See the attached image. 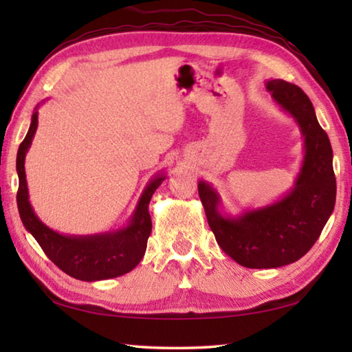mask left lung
Here are the masks:
<instances>
[{
  "mask_svg": "<svg viewBox=\"0 0 352 352\" xmlns=\"http://www.w3.org/2000/svg\"><path fill=\"white\" fill-rule=\"evenodd\" d=\"M279 109L300 127L302 157L294 188L272 204L226 212L217 189L199 180V195L220 248L247 269H278L302 258L323 231L336 206L337 184L329 138L300 87L281 79L265 82Z\"/></svg>",
  "mask_w": 352,
  "mask_h": 352,
  "instance_id": "obj_1",
  "label": "left lung"
}]
</instances>
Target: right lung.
<instances>
[{
  "instance_id": "obj_1",
  "label": "right lung",
  "mask_w": 352,
  "mask_h": 352,
  "mask_svg": "<svg viewBox=\"0 0 352 352\" xmlns=\"http://www.w3.org/2000/svg\"><path fill=\"white\" fill-rule=\"evenodd\" d=\"M38 107H35L26 138L16 153L19 194L16 205L25 228L34 236L45 254L67 275L80 281H102L132 272L146 253L152 231L148 204L157 188L166 180V172H158L147 182L129 222L118 230L94 234H63L40 220L29 201L25 160L38 127Z\"/></svg>"
}]
</instances>
